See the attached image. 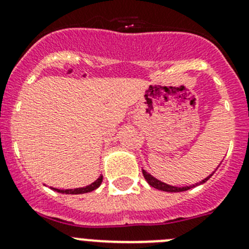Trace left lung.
Instances as JSON below:
<instances>
[{
    "label": "left lung",
    "mask_w": 249,
    "mask_h": 249,
    "mask_svg": "<svg viewBox=\"0 0 249 249\" xmlns=\"http://www.w3.org/2000/svg\"><path fill=\"white\" fill-rule=\"evenodd\" d=\"M213 174H211L210 177L206 178V179H204L203 181H200L199 184H196V186H197V185L204 184V182H205V181H208V180L210 179L211 177H213ZM143 175H144L145 180H146V181H148V184L150 185V186L158 188V190L164 191V192H182V191H187V190H190V188L195 187V185H192V186H184V187L171 186V185H167V184H164V182H162V181H160V180L155 179V178L151 177V175L149 174V173H146L145 171H143Z\"/></svg>",
    "instance_id": "1"
}]
</instances>
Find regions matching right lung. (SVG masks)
<instances>
[{
    "instance_id": "obj_1",
    "label": "right lung",
    "mask_w": 249,
    "mask_h": 249,
    "mask_svg": "<svg viewBox=\"0 0 249 249\" xmlns=\"http://www.w3.org/2000/svg\"><path fill=\"white\" fill-rule=\"evenodd\" d=\"M101 181H103V177H100L99 179H96L93 184L88 185L86 187H81V188H74V190H57V188H52L53 191H57L59 193H65V195H81V193H87L90 192V191H94L95 188H98L100 186Z\"/></svg>"
}]
</instances>
